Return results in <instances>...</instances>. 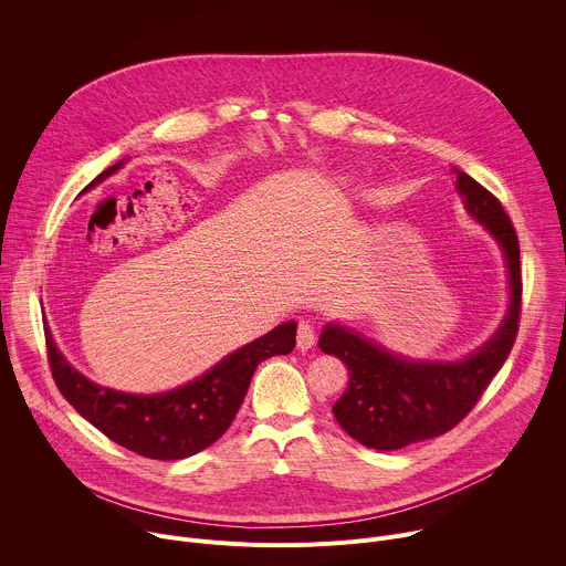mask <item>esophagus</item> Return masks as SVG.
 Returning <instances> with one entry per match:
<instances>
[{
    "label": "esophagus",
    "mask_w": 566,
    "mask_h": 566,
    "mask_svg": "<svg viewBox=\"0 0 566 566\" xmlns=\"http://www.w3.org/2000/svg\"><path fill=\"white\" fill-rule=\"evenodd\" d=\"M315 345V327L311 325L308 319H300L297 322V349L306 352Z\"/></svg>",
    "instance_id": "1"
}]
</instances>
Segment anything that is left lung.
<instances>
[{"instance_id": "8db88e82", "label": "left lung", "mask_w": 566, "mask_h": 566, "mask_svg": "<svg viewBox=\"0 0 566 566\" xmlns=\"http://www.w3.org/2000/svg\"><path fill=\"white\" fill-rule=\"evenodd\" d=\"M454 172L468 214L483 223L504 251L511 304L497 334L454 363L406 360L352 329L325 327L317 340L319 349L338 356L349 371L347 389L334 402V417L352 439L374 450H398L452 430L476 406L517 338L522 311L517 232L493 192L465 172Z\"/></svg>"}]
</instances>
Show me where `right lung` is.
I'll return each mask as SVG.
<instances>
[{
  "instance_id": "right-lung-1",
  "label": "right lung",
  "mask_w": 566,
  "mask_h": 566,
  "mask_svg": "<svg viewBox=\"0 0 566 566\" xmlns=\"http://www.w3.org/2000/svg\"><path fill=\"white\" fill-rule=\"evenodd\" d=\"M120 166L123 160L98 175L85 190L114 175ZM295 327V322H284L266 336L226 356L197 380L147 396L92 382L66 363L46 325L44 338L53 380L80 417L140 457L175 461L201 452L230 428L258 365L271 356L293 352Z\"/></svg>"
}]
</instances>
